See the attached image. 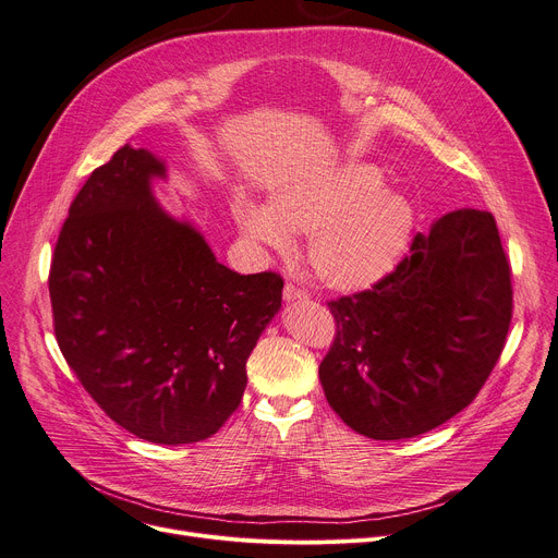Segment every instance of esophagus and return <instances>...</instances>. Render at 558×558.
Returning <instances> with one entry per match:
<instances>
[{
    "label": "esophagus",
    "instance_id": "obj_1",
    "mask_svg": "<svg viewBox=\"0 0 558 558\" xmlns=\"http://www.w3.org/2000/svg\"><path fill=\"white\" fill-rule=\"evenodd\" d=\"M282 296H284V301H287V303L305 301V299H307V291H305V289H301V287H296V284L287 282V284H284V291H282Z\"/></svg>",
    "mask_w": 558,
    "mask_h": 558
}]
</instances>
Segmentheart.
Wrapping results in <instances>:
<instances>
[{
    "instance_id": "1",
    "label": "heart",
    "mask_w": 558,
    "mask_h": 558,
    "mask_svg": "<svg viewBox=\"0 0 558 558\" xmlns=\"http://www.w3.org/2000/svg\"><path fill=\"white\" fill-rule=\"evenodd\" d=\"M238 228L251 244L284 251L289 232L307 235L305 257L328 289L355 294L389 278L416 232V208L387 190L385 175L366 162H343L278 187L269 208L242 201Z\"/></svg>"
}]
</instances>
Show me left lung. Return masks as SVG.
<instances>
[{"label": "left lung", "instance_id": "left-lung-1", "mask_svg": "<svg viewBox=\"0 0 558 558\" xmlns=\"http://www.w3.org/2000/svg\"><path fill=\"white\" fill-rule=\"evenodd\" d=\"M328 307L337 337L318 377L339 418L375 441L444 425L475 400L511 324V267L493 215L448 213L389 278Z\"/></svg>", "mask_w": 558, "mask_h": 558}]
</instances>
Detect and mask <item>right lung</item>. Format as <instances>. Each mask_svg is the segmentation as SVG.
I'll return each instance as SVG.
<instances>
[{
  "label": "right lung",
  "mask_w": 558,
  "mask_h": 558,
  "mask_svg": "<svg viewBox=\"0 0 558 558\" xmlns=\"http://www.w3.org/2000/svg\"><path fill=\"white\" fill-rule=\"evenodd\" d=\"M167 167L124 144L95 169L58 234L49 296L70 368L144 441L196 444L240 407L246 360L282 303V278L240 276L154 196Z\"/></svg>",
  "instance_id": "obj_1"
}]
</instances>
